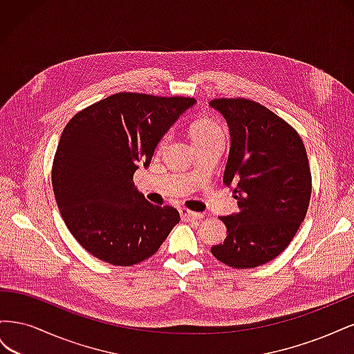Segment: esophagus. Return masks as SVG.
Wrapping results in <instances>:
<instances>
[{"instance_id":"obj_1","label":"esophagus","mask_w":354,"mask_h":354,"mask_svg":"<svg viewBox=\"0 0 354 354\" xmlns=\"http://www.w3.org/2000/svg\"><path fill=\"white\" fill-rule=\"evenodd\" d=\"M180 216H181V218L186 220V221H195V220H201L202 218V214L194 212V211L186 209V208H181L180 209Z\"/></svg>"}]
</instances>
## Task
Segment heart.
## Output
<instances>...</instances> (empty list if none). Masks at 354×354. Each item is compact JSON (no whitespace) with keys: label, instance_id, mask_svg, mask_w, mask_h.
<instances>
[{"label":"heart","instance_id":"heart-1","mask_svg":"<svg viewBox=\"0 0 354 354\" xmlns=\"http://www.w3.org/2000/svg\"><path fill=\"white\" fill-rule=\"evenodd\" d=\"M220 134H223L221 128L214 121L205 120V118H203V120H198L190 127V137H192V142H194L195 145L209 140V138L220 136ZM162 143H164V140L160 142V145Z\"/></svg>","mask_w":354,"mask_h":354}]
</instances>
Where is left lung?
<instances>
[{
    "label": "left lung",
    "mask_w": 354,
    "mask_h": 354,
    "mask_svg": "<svg viewBox=\"0 0 354 354\" xmlns=\"http://www.w3.org/2000/svg\"><path fill=\"white\" fill-rule=\"evenodd\" d=\"M209 106L229 125L223 181L239 207L220 217L227 236L211 252L234 269H252L276 259L304 221L312 195L307 152L294 128L260 103L216 99Z\"/></svg>",
    "instance_id": "8db88e82"
}]
</instances>
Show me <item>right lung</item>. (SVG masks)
<instances>
[{
  "mask_svg": "<svg viewBox=\"0 0 354 354\" xmlns=\"http://www.w3.org/2000/svg\"><path fill=\"white\" fill-rule=\"evenodd\" d=\"M196 103L189 97L116 93L66 124L53 160L59 211L82 248L113 266L152 257L180 221L137 190L133 176L149 167L160 138Z\"/></svg>",
  "mask_w": 354,
  "mask_h": 354,
  "instance_id": "right-lung-1",
  "label": "right lung"
}]
</instances>
